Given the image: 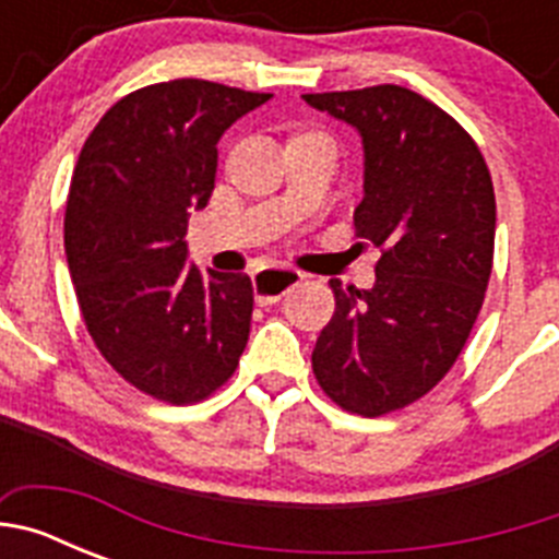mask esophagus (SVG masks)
I'll return each mask as SVG.
<instances>
[{"label":"esophagus","instance_id":"34e87169","mask_svg":"<svg viewBox=\"0 0 559 559\" xmlns=\"http://www.w3.org/2000/svg\"><path fill=\"white\" fill-rule=\"evenodd\" d=\"M302 271L283 269V265H269L254 274V299L260 305L280 302L296 283H302Z\"/></svg>","mask_w":559,"mask_h":559}]
</instances>
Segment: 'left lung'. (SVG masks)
<instances>
[{
    "mask_svg": "<svg viewBox=\"0 0 559 559\" xmlns=\"http://www.w3.org/2000/svg\"><path fill=\"white\" fill-rule=\"evenodd\" d=\"M302 97L360 133L355 231L383 251L372 288L330 280L335 313L316 338L313 374L344 412L380 417L456 364L490 283L496 192L471 133L412 88Z\"/></svg>",
    "mask_w": 559,
    "mask_h": 559,
    "instance_id": "obj_1",
    "label": "left lung"
}]
</instances>
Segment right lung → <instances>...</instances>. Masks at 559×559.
<instances>
[{
  "label": "right lung",
  "mask_w": 559,
  "mask_h": 559,
  "mask_svg": "<svg viewBox=\"0 0 559 559\" xmlns=\"http://www.w3.org/2000/svg\"><path fill=\"white\" fill-rule=\"evenodd\" d=\"M269 97L195 78L136 88L72 173L63 246L88 335L114 372L173 406L224 386L249 341V274L204 276L185 235L215 190L218 140Z\"/></svg>",
  "instance_id": "1"
}]
</instances>
